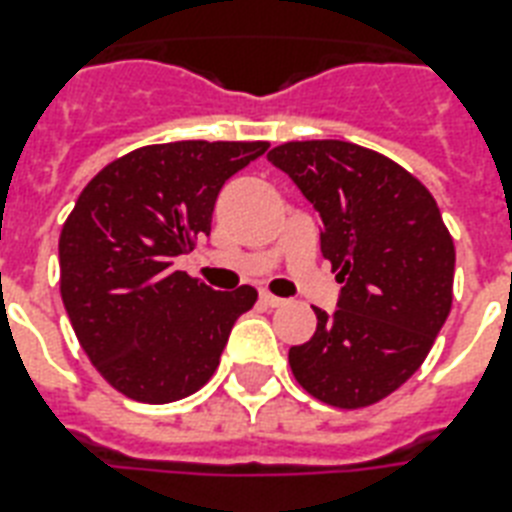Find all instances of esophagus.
Instances as JSON below:
<instances>
[{"label": "esophagus", "instance_id": "esophagus-1", "mask_svg": "<svg viewBox=\"0 0 512 512\" xmlns=\"http://www.w3.org/2000/svg\"><path fill=\"white\" fill-rule=\"evenodd\" d=\"M260 300H263V305H268V308H281V305H287V300H281V297L271 295V292H263Z\"/></svg>", "mask_w": 512, "mask_h": 512}]
</instances>
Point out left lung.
I'll return each mask as SVG.
<instances>
[{
	"mask_svg": "<svg viewBox=\"0 0 512 512\" xmlns=\"http://www.w3.org/2000/svg\"><path fill=\"white\" fill-rule=\"evenodd\" d=\"M319 212L321 255L342 284L337 308L289 348L295 380L313 398L361 409L412 377L452 311L454 241L436 199L404 167L345 140L273 148Z\"/></svg>",
	"mask_w": 512,
	"mask_h": 512,
	"instance_id": "1",
	"label": "left lung"
}]
</instances>
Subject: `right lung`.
Masks as SVG:
<instances>
[{
	"label": "right lung",
	"mask_w": 512,
	"mask_h": 512,
	"mask_svg": "<svg viewBox=\"0 0 512 512\" xmlns=\"http://www.w3.org/2000/svg\"><path fill=\"white\" fill-rule=\"evenodd\" d=\"M268 143L146 146L92 177L60 231V295L84 353L127 398L170 404L215 374L255 287L215 292L175 271L209 236L217 193Z\"/></svg>",
	"instance_id": "1"
}]
</instances>
